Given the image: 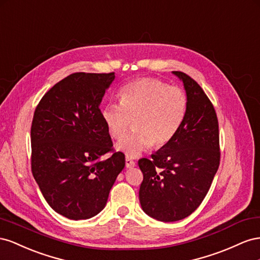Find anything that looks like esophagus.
Returning <instances> with one entry per match:
<instances>
[{
  "mask_svg": "<svg viewBox=\"0 0 260 260\" xmlns=\"http://www.w3.org/2000/svg\"><path fill=\"white\" fill-rule=\"evenodd\" d=\"M125 165H126V168H134L136 166V163H135L134 160L131 159L129 157H126Z\"/></svg>",
  "mask_w": 260,
  "mask_h": 260,
  "instance_id": "obj_1",
  "label": "esophagus"
}]
</instances>
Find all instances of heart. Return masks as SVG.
Here are the masks:
<instances>
[{
  "instance_id": "b5f03b06",
  "label": "heart",
  "mask_w": 260,
  "mask_h": 260,
  "mask_svg": "<svg viewBox=\"0 0 260 260\" xmlns=\"http://www.w3.org/2000/svg\"><path fill=\"white\" fill-rule=\"evenodd\" d=\"M120 105L107 103L101 110L102 120L110 135L121 139L136 121L137 131L120 140L116 149L134 158L153 144L163 147L180 131L187 113V94L179 87H170L162 80L143 78L125 85Z\"/></svg>"
}]
</instances>
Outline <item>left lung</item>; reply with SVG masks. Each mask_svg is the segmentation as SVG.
Listing matches in <instances>:
<instances>
[{"label": "left lung", "instance_id": "left-lung-1", "mask_svg": "<svg viewBox=\"0 0 260 260\" xmlns=\"http://www.w3.org/2000/svg\"><path fill=\"white\" fill-rule=\"evenodd\" d=\"M185 88L187 113L174 138L138 160L144 180L139 202L148 216L174 222L194 212L208 192L220 165L219 124L211 101L196 81L173 72Z\"/></svg>", "mask_w": 260, "mask_h": 260}]
</instances>
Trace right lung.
Instances as JSON below:
<instances>
[{
	"instance_id": "obj_1",
	"label": "right lung",
	"mask_w": 260,
	"mask_h": 260,
	"mask_svg": "<svg viewBox=\"0 0 260 260\" xmlns=\"http://www.w3.org/2000/svg\"><path fill=\"white\" fill-rule=\"evenodd\" d=\"M114 78V73L71 74L35 110L32 175L51 208L72 220L92 218L105 208L125 167L124 153L113 151L99 108ZM108 152L111 157L100 160Z\"/></svg>"
}]
</instances>
